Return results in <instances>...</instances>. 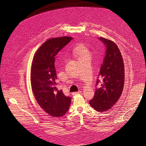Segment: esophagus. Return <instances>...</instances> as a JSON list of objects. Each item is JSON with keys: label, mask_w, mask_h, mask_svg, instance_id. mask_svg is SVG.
<instances>
[{"label": "esophagus", "mask_w": 146, "mask_h": 146, "mask_svg": "<svg viewBox=\"0 0 146 146\" xmlns=\"http://www.w3.org/2000/svg\"><path fill=\"white\" fill-rule=\"evenodd\" d=\"M82 92L81 91H78V92H73V95H76V94H80Z\"/></svg>", "instance_id": "1"}]
</instances>
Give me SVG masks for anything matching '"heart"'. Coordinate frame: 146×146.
Here are the masks:
<instances>
[{
	"label": "heart",
	"mask_w": 146,
	"mask_h": 146,
	"mask_svg": "<svg viewBox=\"0 0 146 146\" xmlns=\"http://www.w3.org/2000/svg\"><path fill=\"white\" fill-rule=\"evenodd\" d=\"M73 52L75 54L78 55L79 57L90 55L89 50L83 44H78L76 47H74L73 48Z\"/></svg>",
	"instance_id": "heart-1"
}]
</instances>
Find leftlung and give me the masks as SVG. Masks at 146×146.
I'll list each match as a JSON object with an SVG mask.
<instances>
[{
	"mask_svg": "<svg viewBox=\"0 0 146 146\" xmlns=\"http://www.w3.org/2000/svg\"><path fill=\"white\" fill-rule=\"evenodd\" d=\"M102 42L105 55L96 81L94 98L90 100L91 107L99 112L110 110L120 98L124 85V64L121 53L113 41L99 38Z\"/></svg>",
	"mask_w": 146,
	"mask_h": 146,
	"instance_id": "obj_1",
	"label": "left lung"
}]
</instances>
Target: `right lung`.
<instances>
[{
    "instance_id": "add662e5",
    "label": "right lung",
    "mask_w": 146,
    "mask_h": 146,
    "mask_svg": "<svg viewBox=\"0 0 146 146\" xmlns=\"http://www.w3.org/2000/svg\"><path fill=\"white\" fill-rule=\"evenodd\" d=\"M72 38L63 36L48 39L38 48L31 68V85L37 102L50 116H64L69 108L71 98L58 90L55 68L56 54Z\"/></svg>"
}]
</instances>
